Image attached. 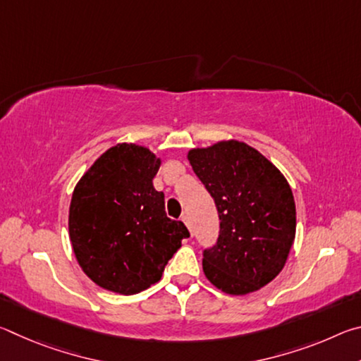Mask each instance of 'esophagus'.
Returning a JSON list of instances; mask_svg holds the SVG:
<instances>
[{
  "mask_svg": "<svg viewBox=\"0 0 361 361\" xmlns=\"http://www.w3.org/2000/svg\"><path fill=\"white\" fill-rule=\"evenodd\" d=\"M181 221L188 226V229L191 231V234H192V224H191V219H189V216H186V215H185V216L181 218Z\"/></svg>",
  "mask_w": 361,
  "mask_h": 361,
  "instance_id": "1",
  "label": "esophagus"
}]
</instances>
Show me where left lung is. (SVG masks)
<instances>
[{"label":"left lung","mask_w":361,"mask_h":361,"mask_svg":"<svg viewBox=\"0 0 361 361\" xmlns=\"http://www.w3.org/2000/svg\"><path fill=\"white\" fill-rule=\"evenodd\" d=\"M194 173L215 200L216 245L205 250L210 283L228 295H248L282 271L296 234V205L282 172L237 140L188 152Z\"/></svg>","instance_id":"left-lung-1"}]
</instances>
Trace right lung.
I'll return each mask as SVG.
<instances>
[{"label":"right lung","mask_w":361,"mask_h":361,"mask_svg":"<svg viewBox=\"0 0 361 361\" xmlns=\"http://www.w3.org/2000/svg\"><path fill=\"white\" fill-rule=\"evenodd\" d=\"M161 159L148 148L119 143L97 159L71 195L68 229L79 266L92 282L137 295L161 280L189 237L167 218L164 192L152 186Z\"/></svg>","instance_id":"obj_1"}]
</instances>
